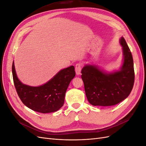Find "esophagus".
<instances>
[{
	"label": "esophagus",
	"instance_id": "esophagus-1",
	"mask_svg": "<svg viewBox=\"0 0 146 146\" xmlns=\"http://www.w3.org/2000/svg\"><path fill=\"white\" fill-rule=\"evenodd\" d=\"M82 63H77L76 65V72L77 75H80L81 72V69H82Z\"/></svg>",
	"mask_w": 146,
	"mask_h": 146
}]
</instances>
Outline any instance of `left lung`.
Here are the masks:
<instances>
[{
  "label": "left lung",
  "mask_w": 146,
  "mask_h": 146,
  "mask_svg": "<svg viewBox=\"0 0 146 146\" xmlns=\"http://www.w3.org/2000/svg\"><path fill=\"white\" fill-rule=\"evenodd\" d=\"M120 42L123 47V63L119 71L107 74L91 65L85 66L82 69L85 94L92 105L108 107L116 105L125 99L133 89V57L123 37Z\"/></svg>",
  "instance_id": "obj_1"
}]
</instances>
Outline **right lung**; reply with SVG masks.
I'll list each match as a JSON object with an SVG mask.
<instances>
[{"label": "right lung", "instance_id": "right-lung-1", "mask_svg": "<svg viewBox=\"0 0 146 146\" xmlns=\"http://www.w3.org/2000/svg\"><path fill=\"white\" fill-rule=\"evenodd\" d=\"M13 82L19 98L31 110L41 113L58 111L64 104L69 83L76 76L74 66L64 69L44 85L32 87L24 85L17 78L14 62L12 64Z\"/></svg>", "mask_w": 146, "mask_h": 146}]
</instances>
